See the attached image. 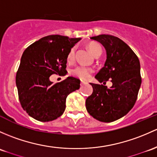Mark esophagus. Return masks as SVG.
Instances as JSON below:
<instances>
[{"label":"esophagus","instance_id":"34e87169","mask_svg":"<svg viewBox=\"0 0 157 157\" xmlns=\"http://www.w3.org/2000/svg\"><path fill=\"white\" fill-rule=\"evenodd\" d=\"M86 82H83V81H82V80H81V83H80V86H83L84 84H86Z\"/></svg>","mask_w":157,"mask_h":157}]
</instances>
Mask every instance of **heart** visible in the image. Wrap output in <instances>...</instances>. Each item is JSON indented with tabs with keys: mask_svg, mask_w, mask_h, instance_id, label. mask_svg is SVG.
<instances>
[{
	"mask_svg": "<svg viewBox=\"0 0 157 157\" xmlns=\"http://www.w3.org/2000/svg\"><path fill=\"white\" fill-rule=\"evenodd\" d=\"M88 49L94 56H95L96 55H101L102 52L101 46L99 44H98V43L92 42L89 44ZM74 52H75L74 48H71L70 49L67 57V59L68 62H72L74 60ZM92 72H93V70L92 68H90V67H83V66H78V67H76L75 68H74L71 71V74L79 77V78L82 79V80H87V79L90 78Z\"/></svg>",
	"mask_w": 157,
	"mask_h": 157,
	"instance_id": "b5f03b06",
	"label": "heart"
}]
</instances>
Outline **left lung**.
<instances>
[{
	"mask_svg": "<svg viewBox=\"0 0 157 157\" xmlns=\"http://www.w3.org/2000/svg\"><path fill=\"white\" fill-rule=\"evenodd\" d=\"M90 38L103 45L107 59L95 77L104 85L90 83L93 92L86 100V108L92 117L110 123L124 117L134 106L141 84L140 62L132 49L118 37L100 34ZM109 78L112 86L108 89L104 84Z\"/></svg>",
	"mask_w": 157,
	"mask_h": 157,
	"instance_id": "8db88e82",
	"label": "left lung"
}]
</instances>
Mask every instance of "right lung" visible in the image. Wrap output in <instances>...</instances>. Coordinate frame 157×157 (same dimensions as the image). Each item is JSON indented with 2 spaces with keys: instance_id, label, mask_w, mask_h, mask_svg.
Instances as JSON below:
<instances>
[{
  "instance_id": "right-lung-1",
  "label": "right lung",
  "mask_w": 157,
  "mask_h": 157,
  "mask_svg": "<svg viewBox=\"0 0 157 157\" xmlns=\"http://www.w3.org/2000/svg\"><path fill=\"white\" fill-rule=\"evenodd\" d=\"M81 38L49 35L25 49L16 73V83L19 101L29 116L49 122L62 116L66 98L80 89V80L68 77L55 84L52 74H66L67 57L70 49Z\"/></svg>"
}]
</instances>
